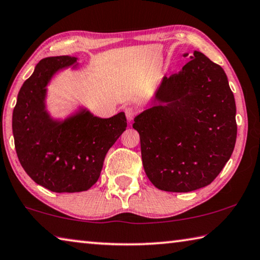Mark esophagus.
Segmentation results:
<instances>
[{
  "instance_id": "obj_1",
  "label": "esophagus",
  "mask_w": 260,
  "mask_h": 260,
  "mask_svg": "<svg viewBox=\"0 0 260 260\" xmlns=\"http://www.w3.org/2000/svg\"><path fill=\"white\" fill-rule=\"evenodd\" d=\"M124 111H125V115H126L127 120H128V121L133 120L134 117L136 116V110L134 109L133 107H126Z\"/></svg>"
}]
</instances>
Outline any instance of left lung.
<instances>
[{
  "mask_svg": "<svg viewBox=\"0 0 260 260\" xmlns=\"http://www.w3.org/2000/svg\"><path fill=\"white\" fill-rule=\"evenodd\" d=\"M191 58L181 72L164 77L158 105L133 124L146 176L162 191L190 192L208 185L229 161L237 141V108L225 72L201 52Z\"/></svg>",
  "mask_w": 260,
  "mask_h": 260,
  "instance_id": "left-lung-1",
  "label": "left lung"
}]
</instances>
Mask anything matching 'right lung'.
Masks as SVG:
<instances>
[{
  "label": "right lung",
  "instance_id": "obj_1",
  "mask_svg": "<svg viewBox=\"0 0 260 260\" xmlns=\"http://www.w3.org/2000/svg\"><path fill=\"white\" fill-rule=\"evenodd\" d=\"M70 55L42 59L18 93L12 131L19 161L32 181L52 192H82L95 184L106 154L126 129L124 112L102 119L88 111L53 121L44 110L45 86Z\"/></svg>",
  "mask_w": 260,
  "mask_h": 260
}]
</instances>
